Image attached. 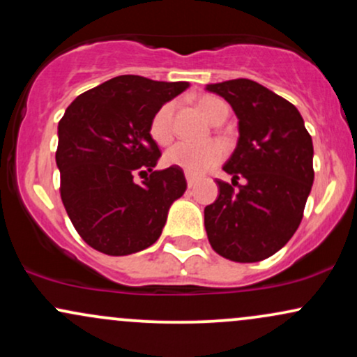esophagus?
<instances>
[{"label":"esophagus","mask_w":357,"mask_h":357,"mask_svg":"<svg viewBox=\"0 0 357 357\" xmlns=\"http://www.w3.org/2000/svg\"><path fill=\"white\" fill-rule=\"evenodd\" d=\"M186 183H188V188H192L196 184V178L191 174H186Z\"/></svg>","instance_id":"obj_1"}]
</instances>
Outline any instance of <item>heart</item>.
Masks as SVG:
<instances>
[{
  "label": "heart",
  "mask_w": 357,
  "mask_h": 357,
  "mask_svg": "<svg viewBox=\"0 0 357 357\" xmlns=\"http://www.w3.org/2000/svg\"><path fill=\"white\" fill-rule=\"evenodd\" d=\"M223 100L216 97H202L198 100V109L208 121H213L215 114L218 112L220 107H223ZM173 116H174V104L167 102L162 105L158 112L154 114L151 121L149 132L151 137L158 144H167L173 137ZM225 147L220 142H204V144H190V142H178L171 146L165 154V162L167 166H174L183 169L184 173L198 176L203 174L204 171L211 169L218 162L223 161Z\"/></svg>",
  "instance_id": "b5f03b06"
}]
</instances>
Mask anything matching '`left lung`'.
<instances>
[{"label": "left lung", "mask_w": 357, "mask_h": 357, "mask_svg": "<svg viewBox=\"0 0 357 357\" xmlns=\"http://www.w3.org/2000/svg\"><path fill=\"white\" fill-rule=\"evenodd\" d=\"M206 90L231 105L240 132L223 166L231 184L218 179V198L204 208L208 240L228 260H265L302 221L314 183L312 137L296 105L257 82L235 79Z\"/></svg>", "instance_id": "obj_1"}]
</instances>
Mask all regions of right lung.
<instances>
[{
    "label": "right lung",
    "instance_id": "right-lung-1",
    "mask_svg": "<svg viewBox=\"0 0 357 357\" xmlns=\"http://www.w3.org/2000/svg\"><path fill=\"white\" fill-rule=\"evenodd\" d=\"M188 82L114 77L77 97L59 122L56 166L68 218L105 255L141 252L161 236L167 211L186 191L183 169L154 171L161 151L149 127ZM151 174L141 185L137 172Z\"/></svg>",
    "mask_w": 357,
    "mask_h": 357
}]
</instances>
